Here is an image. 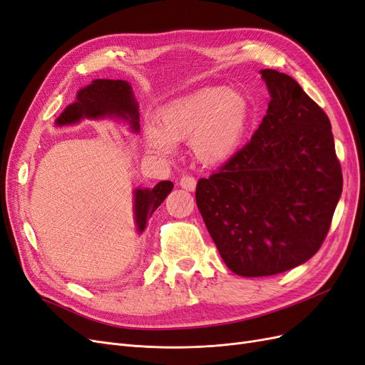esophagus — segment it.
Here are the masks:
<instances>
[{
	"label": "esophagus",
	"mask_w": 365,
	"mask_h": 365,
	"mask_svg": "<svg viewBox=\"0 0 365 365\" xmlns=\"http://www.w3.org/2000/svg\"><path fill=\"white\" fill-rule=\"evenodd\" d=\"M180 186L186 191H195L197 180L192 178V175H183L180 179Z\"/></svg>",
	"instance_id": "1"
}]
</instances>
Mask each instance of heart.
Segmentation results:
<instances>
[{
	"instance_id": "1",
	"label": "heart",
	"mask_w": 365,
	"mask_h": 365,
	"mask_svg": "<svg viewBox=\"0 0 365 365\" xmlns=\"http://www.w3.org/2000/svg\"><path fill=\"white\" fill-rule=\"evenodd\" d=\"M249 120L250 103L242 92L207 86L165 106L156 128L147 132V144L159 155H171L174 144L191 143L194 156L215 167L237 151Z\"/></svg>"
}]
</instances>
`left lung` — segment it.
<instances>
[{"label": "left lung", "mask_w": 365, "mask_h": 365, "mask_svg": "<svg viewBox=\"0 0 365 365\" xmlns=\"http://www.w3.org/2000/svg\"><path fill=\"white\" fill-rule=\"evenodd\" d=\"M267 115L250 143L200 179L195 200L225 264L273 276L319 252L343 191L331 121L292 77L262 69Z\"/></svg>", "instance_id": "8db88e82"}]
</instances>
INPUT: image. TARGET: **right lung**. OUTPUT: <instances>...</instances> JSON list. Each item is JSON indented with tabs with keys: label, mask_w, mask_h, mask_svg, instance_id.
I'll return each mask as SVG.
<instances>
[{
	"label": "right lung",
	"mask_w": 365,
	"mask_h": 365,
	"mask_svg": "<svg viewBox=\"0 0 365 365\" xmlns=\"http://www.w3.org/2000/svg\"><path fill=\"white\" fill-rule=\"evenodd\" d=\"M130 83L125 80L97 78L86 88L77 92L76 101L66 106L65 110L56 120L57 127L77 124L81 120L118 118L128 123L135 133L139 132V110ZM170 180L159 182L153 190L138 187L133 195V214L136 230L143 233L148 218L160 206L173 190Z\"/></svg>",
	"instance_id": "1"
}]
</instances>
